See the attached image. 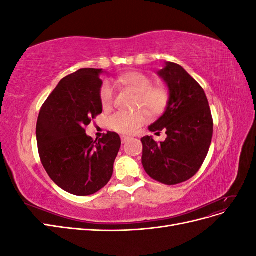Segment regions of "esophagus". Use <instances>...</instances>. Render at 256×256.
<instances>
[{
  "label": "esophagus",
  "instance_id": "obj_1",
  "mask_svg": "<svg viewBox=\"0 0 256 256\" xmlns=\"http://www.w3.org/2000/svg\"><path fill=\"white\" fill-rule=\"evenodd\" d=\"M129 136H122V143H126L128 140H129Z\"/></svg>",
  "mask_w": 256,
  "mask_h": 256
}]
</instances>
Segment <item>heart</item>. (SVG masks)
Here are the masks:
<instances>
[{
  "label": "heart",
  "instance_id": "obj_1",
  "mask_svg": "<svg viewBox=\"0 0 256 256\" xmlns=\"http://www.w3.org/2000/svg\"><path fill=\"white\" fill-rule=\"evenodd\" d=\"M118 82L138 92V108L144 106L154 115L161 114L168 106L170 94L166 88L152 86V81L141 72H130L120 76ZM114 99V90L110 83H104L100 90V102L104 109L110 108ZM148 120V113L138 110L134 113L118 112L113 114L110 127L120 134H132Z\"/></svg>",
  "mask_w": 256,
  "mask_h": 256
}]
</instances>
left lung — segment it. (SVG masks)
<instances>
[{"label":"left lung","mask_w":256,"mask_h":256,"mask_svg":"<svg viewBox=\"0 0 256 256\" xmlns=\"http://www.w3.org/2000/svg\"><path fill=\"white\" fill-rule=\"evenodd\" d=\"M157 74L170 99L164 114L148 129L152 132L164 129L166 138L160 144L152 136L141 138L142 164L152 180L176 184L190 180L203 164L214 122L204 90L182 66L164 62Z\"/></svg>","instance_id":"8db88e82"}]
</instances>
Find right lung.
<instances>
[{
  "label": "right lung",
  "mask_w": 256,
  "mask_h": 256,
  "mask_svg": "<svg viewBox=\"0 0 256 256\" xmlns=\"http://www.w3.org/2000/svg\"><path fill=\"white\" fill-rule=\"evenodd\" d=\"M102 69L82 68L62 79L42 106L36 125L42 164L60 188L90 196L109 182L120 138L109 131L97 142L85 132L102 112Z\"/></svg>",
  "instance_id": "right-lung-1"
}]
</instances>
